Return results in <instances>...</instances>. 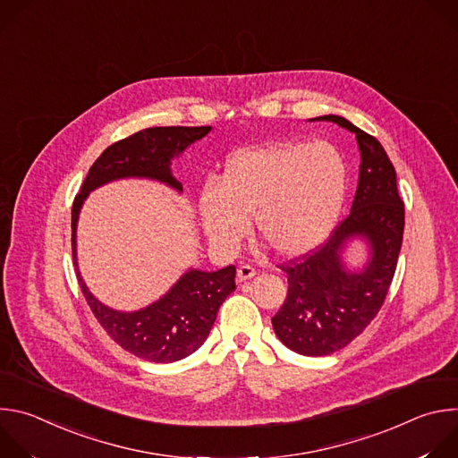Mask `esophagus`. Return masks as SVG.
I'll return each mask as SVG.
<instances>
[{"instance_id":"obj_1","label":"esophagus","mask_w":458,"mask_h":458,"mask_svg":"<svg viewBox=\"0 0 458 458\" xmlns=\"http://www.w3.org/2000/svg\"><path fill=\"white\" fill-rule=\"evenodd\" d=\"M255 276H257V272H255L251 267H248V265H242V267L237 270V281H239V283H246V281L253 279Z\"/></svg>"}]
</instances>
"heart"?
I'll use <instances>...</instances> for the list:
<instances>
[{
  "label": "heart",
  "instance_id": "obj_1",
  "mask_svg": "<svg viewBox=\"0 0 458 458\" xmlns=\"http://www.w3.org/2000/svg\"><path fill=\"white\" fill-rule=\"evenodd\" d=\"M346 195V165L328 143H272L241 148L223 165L217 184L199 193L205 233L219 251H233L250 230L281 255L320 246L337 225Z\"/></svg>",
  "mask_w": 458,
  "mask_h": 458
}]
</instances>
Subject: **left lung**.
Here are the masks:
<instances>
[{"label": "left lung", "instance_id": "1", "mask_svg": "<svg viewBox=\"0 0 458 458\" xmlns=\"http://www.w3.org/2000/svg\"><path fill=\"white\" fill-rule=\"evenodd\" d=\"M355 134L360 150L359 184L350 216L322 246L279 265L288 277V295L272 317L279 341L295 353L322 357L348 346L378 313L391 281L404 233V203L397 174L382 145L341 115H320ZM353 238L370 248L357 273L345 268L342 253Z\"/></svg>", "mask_w": 458, "mask_h": 458}]
</instances>
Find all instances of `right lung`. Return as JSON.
Returning <instances> with one entry per match:
<instances>
[{"instance_id":"1","label":"right lung","mask_w":458,"mask_h":458,"mask_svg":"<svg viewBox=\"0 0 458 458\" xmlns=\"http://www.w3.org/2000/svg\"><path fill=\"white\" fill-rule=\"evenodd\" d=\"M210 130L212 126H154L110 145L90 166L72 205V257L81 292L103 330L123 350L150 362L181 360L207 341L221 304L235 290V267L217 272L188 270L150 306L138 311L112 310L89 292L78 268L80 212L92 190L117 179H152L182 191V184L172 175V159Z\"/></svg>"}]
</instances>
